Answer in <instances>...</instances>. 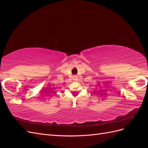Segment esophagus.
I'll use <instances>...</instances> for the list:
<instances>
[{
  "instance_id": "1",
  "label": "esophagus",
  "mask_w": 148,
  "mask_h": 148,
  "mask_svg": "<svg viewBox=\"0 0 148 148\" xmlns=\"http://www.w3.org/2000/svg\"><path fill=\"white\" fill-rule=\"evenodd\" d=\"M73 79L75 80V81H77V80L78 79V78L77 76H73Z\"/></svg>"
}]
</instances>
